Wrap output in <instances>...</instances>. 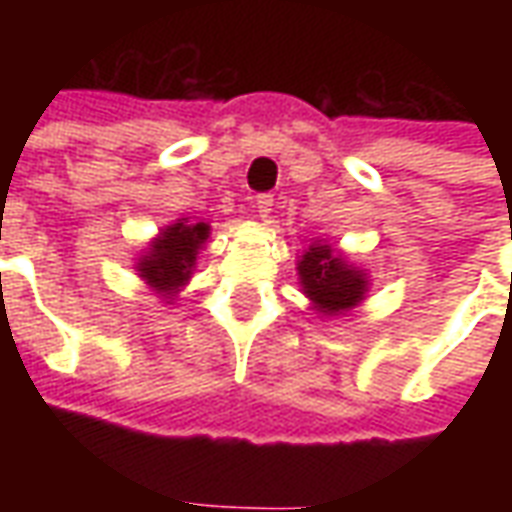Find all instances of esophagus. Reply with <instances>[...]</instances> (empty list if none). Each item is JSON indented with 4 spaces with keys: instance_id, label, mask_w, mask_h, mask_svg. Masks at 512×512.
I'll return each instance as SVG.
<instances>
[{
    "instance_id": "1",
    "label": "esophagus",
    "mask_w": 512,
    "mask_h": 512,
    "mask_svg": "<svg viewBox=\"0 0 512 512\" xmlns=\"http://www.w3.org/2000/svg\"><path fill=\"white\" fill-rule=\"evenodd\" d=\"M255 208H257V216L266 222L268 216H271V211H274V197H271V194H257Z\"/></svg>"
}]
</instances>
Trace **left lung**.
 I'll return each instance as SVG.
<instances>
[{
  "mask_svg": "<svg viewBox=\"0 0 512 512\" xmlns=\"http://www.w3.org/2000/svg\"><path fill=\"white\" fill-rule=\"evenodd\" d=\"M301 293L321 318H334L362 304L370 290L365 268L348 263L326 238H315L296 260Z\"/></svg>",
  "mask_w": 512,
  "mask_h": 512,
  "instance_id": "obj_1",
  "label": "left lung"
}]
</instances>
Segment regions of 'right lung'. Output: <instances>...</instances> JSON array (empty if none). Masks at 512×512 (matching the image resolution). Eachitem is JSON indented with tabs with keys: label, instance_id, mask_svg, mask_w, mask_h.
<instances>
[{
	"label": "right lung",
	"instance_id": "obj_1",
	"mask_svg": "<svg viewBox=\"0 0 512 512\" xmlns=\"http://www.w3.org/2000/svg\"><path fill=\"white\" fill-rule=\"evenodd\" d=\"M208 235H211V224L202 219H191V216L175 219L167 227H161L147 249L139 252L134 271L158 299L172 304L180 290L189 285Z\"/></svg>",
	"mask_w": 512,
	"mask_h": 512
}]
</instances>
